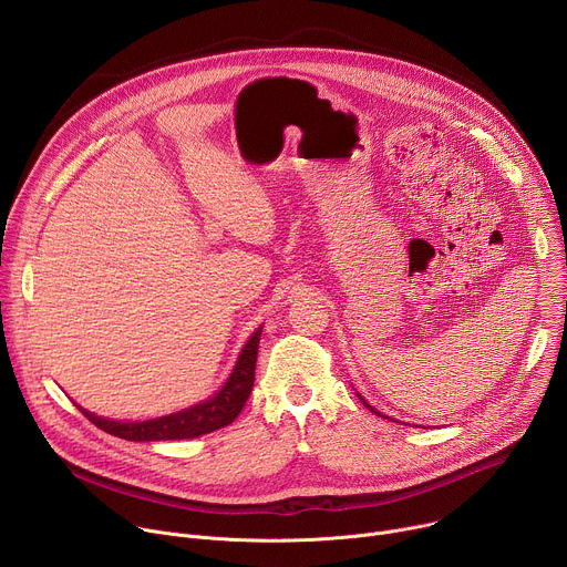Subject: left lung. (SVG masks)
Listing matches in <instances>:
<instances>
[{"label": "left lung", "mask_w": 567, "mask_h": 567, "mask_svg": "<svg viewBox=\"0 0 567 567\" xmlns=\"http://www.w3.org/2000/svg\"><path fill=\"white\" fill-rule=\"evenodd\" d=\"M359 396H361V394H359ZM361 401H363V403H365V409H368V411H372V413H377V415H381V413H379V411H374V409H372V406H370V403H368V401H365V399H363V396H361ZM381 417H383V415H381ZM385 420H388V417H385Z\"/></svg>", "instance_id": "8db88e82"}]
</instances>
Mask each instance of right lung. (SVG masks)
I'll list each match as a JSON object with an SVG mask.
<instances>
[{"label":"right lung","instance_id":"1","mask_svg":"<svg viewBox=\"0 0 567 567\" xmlns=\"http://www.w3.org/2000/svg\"><path fill=\"white\" fill-rule=\"evenodd\" d=\"M262 328L256 330V334L247 341L245 350L239 352V359L224 383V388L210 396L208 401L197 403L193 409H186L182 413H173L158 420L147 422H112L103 420L94 413L83 415L96 424L101 431L127 440V442H161V440H193L206 433H213L217 429L228 426L235 422V417L245 409V403L251 394L254 381H256V361H258V346H260Z\"/></svg>","mask_w":567,"mask_h":567}]
</instances>
